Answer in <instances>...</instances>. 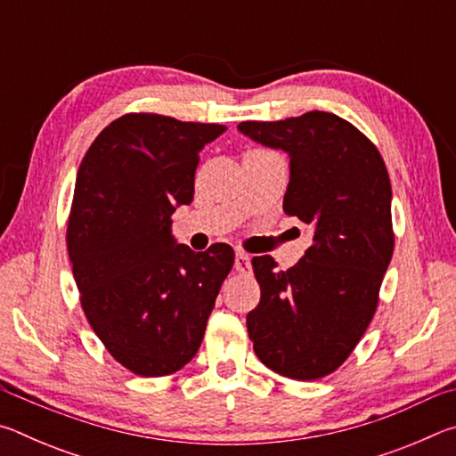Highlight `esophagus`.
<instances>
[{"instance_id": "obj_1", "label": "esophagus", "mask_w": 456, "mask_h": 456, "mask_svg": "<svg viewBox=\"0 0 456 456\" xmlns=\"http://www.w3.org/2000/svg\"><path fill=\"white\" fill-rule=\"evenodd\" d=\"M235 269L239 273H251V259L245 251L235 253Z\"/></svg>"}]
</instances>
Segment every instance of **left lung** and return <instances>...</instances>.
<instances>
[{"instance_id": "left-lung-1", "label": "left lung", "mask_w": 456, "mask_h": 456, "mask_svg": "<svg viewBox=\"0 0 456 456\" xmlns=\"http://www.w3.org/2000/svg\"><path fill=\"white\" fill-rule=\"evenodd\" d=\"M239 130L289 154L283 211L314 233L288 272L253 257L261 297L247 331L273 372L318 380L344 364L374 318L395 251L390 176L376 144L331 112L247 120Z\"/></svg>"}]
</instances>
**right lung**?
Here are the masks:
<instances>
[{
	"instance_id": "add662e5",
	"label": "right lung",
	"mask_w": 456,
	"mask_h": 456,
	"mask_svg": "<svg viewBox=\"0 0 456 456\" xmlns=\"http://www.w3.org/2000/svg\"><path fill=\"white\" fill-rule=\"evenodd\" d=\"M225 126L130 112L84 154L66 245L80 304L110 356L146 378L175 374L203 342L235 253L175 243L171 215L195 192L199 152Z\"/></svg>"
}]
</instances>
